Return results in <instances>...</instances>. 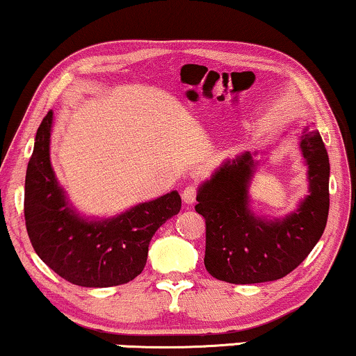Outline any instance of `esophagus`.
<instances>
[{"mask_svg": "<svg viewBox=\"0 0 356 356\" xmlns=\"http://www.w3.org/2000/svg\"><path fill=\"white\" fill-rule=\"evenodd\" d=\"M197 197V187L195 186H187L182 192V200L186 204H194Z\"/></svg>", "mask_w": 356, "mask_h": 356, "instance_id": "1", "label": "esophagus"}]
</instances>
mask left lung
<instances>
[{"instance_id":"obj_1","label":"left lung","mask_w":356,"mask_h":356,"mask_svg":"<svg viewBox=\"0 0 356 356\" xmlns=\"http://www.w3.org/2000/svg\"><path fill=\"white\" fill-rule=\"evenodd\" d=\"M308 164L310 195L282 222L252 216L247 207L250 154L227 162L199 189L195 212L205 220L204 264L212 277L229 284H262L289 275L322 237L330 207V162L316 131L300 143Z\"/></svg>"}]
</instances>
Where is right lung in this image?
Returning <instances> with one entry per match:
<instances>
[{
	"mask_svg": "<svg viewBox=\"0 0 356 356\" xmlns=\"http://www.w3.org/2000/svg\"><path fill=\"white\" fill-rule=\"evenodd\" d=\"M51 124L49 111L38 127L24 182V220L34 252L59 277L79 286L134 280L144 270L152 235L181 211V195L174 191L111 220L79 219L51 169Z\"/></svg>",
	"mask_w": 356,
	"mask_h": 356,
	"instance_id": "1",
	"label": "right lung"
}]
</instances>
